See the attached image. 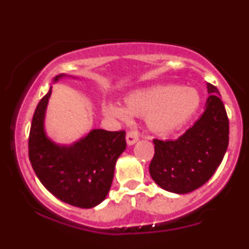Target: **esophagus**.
I'll return each instance as SVG.
<instances>
[{"mask_svg": "<svg viewBox=\"0 0 249 249\" xmlns=\"http://www.w3.org/2000/svg\"><path fill=\"white\" fill-rule=\"evenodd\" d=\"M138 142V134L136 132H133V131H130V132H127L126 134V142L128 146H131V145L136 144V142Z\"/></svg>", "mask_w": 249, "mask_h": 249, "instance_id": "1", "label": "esophagus"}]
</instances>
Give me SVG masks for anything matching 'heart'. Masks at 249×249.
Masks as SVG:
<instances>
[{"mask_svg": "<svg viewBox=\"0 0 249 249\" xmlns=\"http://www.w3.org/2000/svg\"><path fill=\"white\" fill-rule=\"evenodd\" d=\"M200 104L201 97L194 88L156 85L127 95L124 107L111 102L103 103L102 112L123 122H127L130 116L144 117L151 132L166 136L187 124Z\"/></svg>", "mask_w": 249, "mask_h": 249, "instance_id": "1", "label": "heart"}]
</instances>
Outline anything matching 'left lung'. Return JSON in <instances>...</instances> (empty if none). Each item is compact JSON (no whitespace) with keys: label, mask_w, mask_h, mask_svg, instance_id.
Here are the masks:
<instances>
[{"label":"left lung","mask_w":249,"mask_h":249,"mask_svg":"<svg viewBox=\"0 0 249 249\" xmlns=\"http://www.w3.org/2000/svg\"><path fill=\"white\" fill-rule=\"evenodd\" d=\"M202 116L176 141L154 139L150 174L162 190L186 194L206 184L221 164L228 147L227 113L220 92L207 83Z\"/></svg>","instance_id":"1"}]
</instances>
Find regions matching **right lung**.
I'll return each instance as SVG.
<instances>
[{
	"label": "right lung",
	"mask_w": 249,
	"mask_h": 249,
	"mask_svg": "<svg viewBox=\"0 0 249 249\" xmlns=\"http://www.w3.org/2000/svg\"><path fill=\"white\" fill-rule=\"evenodd\" d=\"M68 76H56L53 83ZM51 89L37 105L29 134V159L37 178L65 204L92 208L107 198L117 159L126 148L124 131L93 128L78 141L65 145L53 142L45 131V113Z\"/></svg>",
	"instance_id": "1"
}]
</instances>
